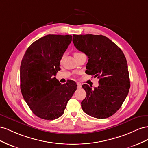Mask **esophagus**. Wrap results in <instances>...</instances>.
Returning a JSON list of instances; mask_svg holds the SVG:
<instances>
[{"label": "esophagus", "mask_w": 148, "mask_h": 148, "mask_svg": "<svg viewBox=\"0 0 148 148\" xmlns=\"http://www.w3.org/2000/svg\"><path fill=\"white\" fill-rule=\"evenodd\" d=\"M77 88H81L82 87L81 84H80V83H77Z\"/></svg>", "instance_id": "1"}]
</instances>
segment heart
Wrapping results in <instances>:
<instances>
[{"instance_id":"1","label":"heart","mask_w":148,"mask_h":148,"mask_svg":"<svg viewBox=\"0 0 148 148\" xmlns=\"http://www.w3.org/2000/svg\"><path fill=\"white\" fill-rule=\"evenodd\" d=\"M82 54V53H79V52H75V53H74V56H76V55H79V54ZM62 58H63V57H62V58H61V60H62Z\"/></svg>"}]
</instances>
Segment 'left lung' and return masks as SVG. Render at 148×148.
Here are the masks:
<instances>
[{
	"instance_id": "1",
	"label": "left lung",
	"mask_w": 148,
	"mask_h": 148,
	"mask_svg": "<svg viewBox=\"0 0 148 148\" xmlns=\"http://www.w3.org/2000/svg\"><path fill=\"white\" fill-rule=\"evenodd\" d=\"M78 50L88 58L86 73L99 79L98 87L82 85L86 92L81 102L83 111L96 119H107L115 113L128 95L130 81L127 61L121 49L103 35H73Z\"/></svg>"
}]
</instances>
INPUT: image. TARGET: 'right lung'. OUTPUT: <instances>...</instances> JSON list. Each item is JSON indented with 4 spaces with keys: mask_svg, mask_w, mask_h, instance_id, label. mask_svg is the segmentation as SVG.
Returning <instances> with one entry per match:
<instances>
[{
    "mask_svg": "<svg viewBox=\"0 0 148 148\" xmlns=\"http://www.w3.org/2000/svg\"><path fill=\"white\" fill-rule=\"evenodd\" d=\"M73 36L48 35L35 41L25 52L20 66V89L29 108L40 119L60 117L77 89L69 81L61 84L55 76Z\"/></svg>",
    "mask_w": 148,
    "mask_h": 148,
    "instance_id": "right-lung-1",
    "label": "right lung"
}]
</instances>
